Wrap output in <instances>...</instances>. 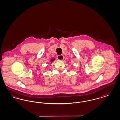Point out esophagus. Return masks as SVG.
<instances>
[{
  "mask_svg": "<svg viewBox=\"0 0 120 120\" xmlns=\"http://www.w3.org/2000/svg\"><path fill=\"white\" fill-rule=\"evenodd\" d=\"M57 58L58 60H63L64 59V56L63 55H58L57 57Z\"/></svg>",
  "mask_w": 120,
  "mask_h": 120,
  "instance_id": "34e87169",
  "label": "esophagus"
}]
</instances>
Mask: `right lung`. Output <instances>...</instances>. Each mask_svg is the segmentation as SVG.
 Wrapping results in <instances>:
<instances>
[{"instance_id":"right-lung-1","label":"right lung","mask_w":120,"mask_h":120,"mask_svg":"<svg viewBox=\"0 0 120 120\" xmlns=\"http://www.w3.org/2000/svg\"><path fill=\"white\" fill-rule=\"evenodd\" d=\"M55 58H52L51 59V60H50V62L52 63V62H53L54 61H55Z\"/></svg>"}]
</instances>
